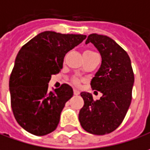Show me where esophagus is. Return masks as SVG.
Returning <instances> with one entry per match:
<instances>
[{
  "mask_svg": "<svg viewBox=\"0 0 150 150\" xmlns=\"http://www.w3.org/2000/svg\"><path fill=\"white\" fill-rule=\"evenodd\" d=\"M74 94L77 96V95H79V94H80V92H79L78 90H76V89H74Z\"/></svg>",
  "mask_w": 150,
  "mask_h": 150,
  "instance_id": "obj_1",
  "label": "esophagus"
}]
</instances>
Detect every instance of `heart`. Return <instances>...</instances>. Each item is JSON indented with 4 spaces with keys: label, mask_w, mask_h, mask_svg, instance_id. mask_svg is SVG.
<instances>
[{
    "label": "heart",
    "mask_w": 150,
    "mask_h": 150,
    "mask_svg": "<svg viewBox=\"0 0 150 150\" xmlns=\"http://www.w3.org/2000/svg\"><path fill=\"white\" fill-rule=\"evenodd\" d=\"M85 52H90V51H86ZM73 81H74V83L76 84V85L79 83V80H78V79H76V78H75V79L73 80Z\"/></svg>",
    "instance_id": "b5f03b06"
}]
</instances>
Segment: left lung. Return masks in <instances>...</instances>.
<instances>
[{"instance_id":"8db88e82","label":"left lung","mask_w":150,"mask_h":150,"mask_svg":"<svg viewBox=\"0 0 150 150\" xmlns=\"http://www.w3.org/2000/svg\"><path fill=\"white\" fill-rule=\"evenodd\" d=\"M90 42L102 57L100 68L92 79L91 86L103 95L94 101L91 93H81L84 105L79 112V121L87 132L104 135L118 127L127 115L132 102L134 75L127 52L113 39L91 34L86 44Z\"/></svg>"}]
</instances>
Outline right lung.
Listing matches in <instances>:
<instances>
[{
  "instance_id": "1",
  "label": "right lung",
  "mask_w": 150,
  "mask_h": 150,
  "mask_svg": "<svg viewBox=\"0 0 150 150\" xmlns=\"http://www.w3.org/2000/svg\"><path fill=\"white\" fill-rule=\"evenodd\" d=\"M86 37L44 31L19 50L9 81L11 104L17 122L31 134L44 136L57 128L74 92L68 84L49 92L48 83L63 69L65 54Z\"/></svg>"
}]
</instances>
